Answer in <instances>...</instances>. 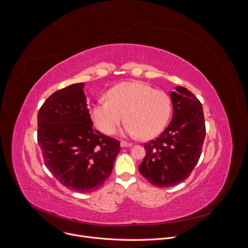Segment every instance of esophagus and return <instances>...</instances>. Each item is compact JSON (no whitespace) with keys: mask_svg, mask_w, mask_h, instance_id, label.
I'll use <instances>...</instances> for the list:
<instances>
[{"mask_svg":"<svg viewBox=\"0 0 248 248\" xmlns=\"http://www.w3.org/2000/svg\"><path fill=\"white\" fill-rule=\"evenodd\" d=\"M121 146L124 147V148H126V147H131L132 144L126 142V141H122V142H121Z\"/></svg>","mask_w":248,"mask_h":248,"instance_id":"1","label":"esophagus"}]
</instances>
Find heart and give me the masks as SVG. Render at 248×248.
<instances>
[{"instance_id":"b5f03b06","label":"heart","mask_w":248,"mask_h":248,"mask_svg":"<svg viewBox=\"0 0 248 248\" xmlns=\"http://www.w3.org/2000/svg\"><path fill=\"white\" fill-rule=\"evenodd\" d=\"M171 113V100L162 91L144 82H124L111 88L107 100L100 99L90 109L95 125L113 135L125 121V133L150 139L166 126Z\"/></svg>"}]
</instances>
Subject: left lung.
I'll list each match as a JSON object with an SVG mask.
<instances>
[{"label":"left lung","instance_id":"1","mask_svg":"<svg viewBox=\"0 0 248 248\" xmlns=\"http://www.w3.org/2000/svg\"><path fill=\"white\" fill-rule=\"evenodd\" d=\"M172 119L155 140L144 145L146 156L138 167L140 173L157 187L179 185L196 166L206 134L200 101L186 88L170 92Z\"/></svg>","mask_w":248,"mask_h":248}]
</instances>
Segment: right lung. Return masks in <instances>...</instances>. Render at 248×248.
I'll return each instance as SVG.
<instances>
[{
    "mask_svg": "<svg viewBox=\"0 0 248 248\" xmlns=\"http://www.w3.org/2000/svg\"><path fill=\"white\" fill-rule=\"evenodd\" d=\"M83 88L82 82L56 91L37 117L45 166L63 186L80 193L104 185L121 151L119 140L93 127Z\"/></svg>",
    "mask_w": 248,
    "mask_h": 248,
    "instance_id": "1",
    "label": "right lung"
}]
</instances>
